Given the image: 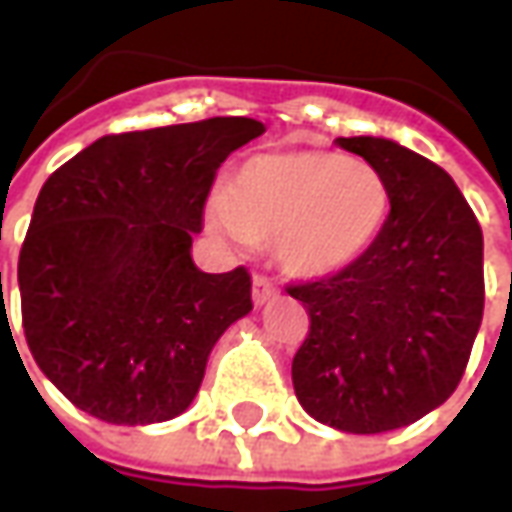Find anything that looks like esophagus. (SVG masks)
Masks as SVG:
<instances>
[{"label":"esophagus","instance_id":"obj_1","mask_svg":"<svg viewBox=\"0 0 512 512\" xmlns=\"http://www.w3.org/2000/svg\"><path fill=\"white\" fill-rule=\"evenodd\" d=\"M271 297H277L274 283H271L269 277H260V274H257L255 283H252V300H255V305H266Z\"/></svg>","mask_w":512,"mask_h":512}]
</instances>
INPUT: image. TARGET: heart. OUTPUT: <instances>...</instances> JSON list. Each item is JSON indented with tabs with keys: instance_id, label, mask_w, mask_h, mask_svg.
I'll return each instance as SVG.
<instances>
[{
	"instance_id": "1",
	"label": "heart",
	"mask_w": 512,
	"mask_h": 512,
	"mask_svg": "<svg viewBox=\"0 0 512 512\" xmlns=\"http://www.w3.org/2000/svg\"><path fill=\"white\" fill-rule=\"evenodd\" d=\"M392 210L384 173L333 151L246 159L212 201L210 218L232 241H274L291 277L319 280L350 269L381 238Z\"/></svg>"
}]
</instances>
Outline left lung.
<instances>
[{
	"label": "left lung",
	"mask_w": 512,
	"mask_h": 512,
	"mask_svg": "<svg viewBox=\"0 0 512 512\" xmlns=\"http://www.w3.org/2000/svg\"><path fill=\"white\" fill-rule=\"evenodd\" d=\"M392 190L381 238L350 269L288 285L311 328L294 356L308 415L350 434L415 423L451 398L485 311L482 227L426 156L381 137H339Z\"/></svg>",
	"instance_id": "1"
}]
</instances>
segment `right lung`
<instances>
[{
  "mask_svg": "<svg viewBox=\"0 0 512 512\" xmlns=\"http://www.w3.org/2000/svg\"><path fill=\"white\" fill-rule=\"evenodd\" d=\"M266 128L249 117L109 134L44 182L19 255L27 347L86 415L148 426L193 403L252 277L196 269L215 170Z\"/></svg>",
  "mask_w": 512,
  "mask_h": 512,
  "instance_id": "obj_1",
  "label": "right lung"
}]
</instances>
